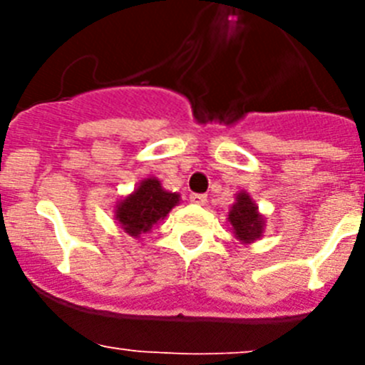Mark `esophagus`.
<instances>
[{
	"label": "esophagus",
	"mask_w": 365,
	"mask_h": 365,
	"mask_svg": "<svg viewBox=\"0 0 365 365\" xmlns=\"http://www.w3.org/2000/svg\"><path fill=\"white\" fill-rule=\"evenodd\" d=\"M190 201H192L193 205H206V202H208V197L202 195V193H192V195H190Z\"/></svg>",
	"instance_id": "34e87169"
}]
</instances>
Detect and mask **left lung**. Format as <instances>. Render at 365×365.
<instances>
[{
  "mask_svg": "<svg viewBox=\"0 0 365 365\" xmlns=\"http://www.w3.org/2000/svg\"><path fill=\"white\" fill-rule=\"evenodd\" d=\"M228 222L234 237L240 243L250 245L257 241L265 230V215L261 214L256 201L245 190L235 193V201L228 210Z\"/></svg>",
  "mask_w": 365,
  "mask_h": 365,
  "instance_id": "obj_1",
  "label": "left lung"
}]
</instances>
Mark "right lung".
<instances>
[{
  "instance_id": "obj_1",
  "label": "right lung",
  "mask_w": 365,
  "mask_h": 365,
  "mask_svg": "<svg viewBox=\"0 0 365 365\" xmlns=\"http://www.w3.org/2000/svg\"><path fill=\"white\" fill-rule=\"evenodd\" d=\"M179 202V193L164 190L157 177H148L133 192L115 202V219L125 234L140 237V234L151 232Z\"/></svg>"
}]
</instances>
